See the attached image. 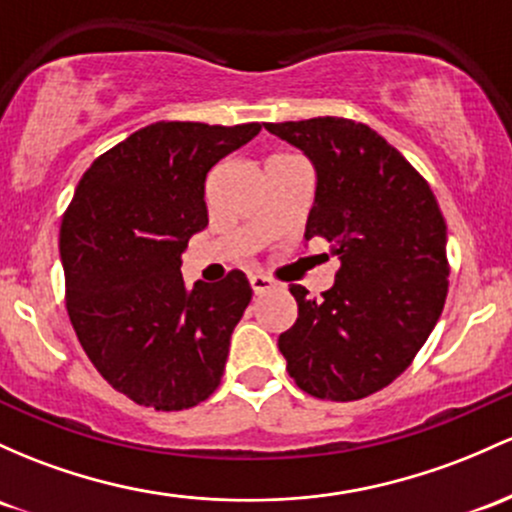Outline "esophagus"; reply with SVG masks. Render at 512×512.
I'll return each mask as SVG.
<instances>
[{"label": "esophagus", "instance_id": "esophagus-1", "mask_svg": "<svg viewBox=\"0 0 512 512\" xmlns=\"http://www.w3.org/2000/svg\"><path fill=\"white\" fill-rule=\"evenodd\" d=\"M250 286H252V291H255V296H260V294H265V291L272 289L274 284H272V279L262 277V274H252Z\"/></svg>", "mask_w": 512, "mask_h": 512}]
</instances>
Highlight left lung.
<instances>
[{
	"mask_svg": "<svg viewBox=\"0 0 512 512\" xmlns=\"http://www.w3.org/2000/svg\"><path fill=\"white\" fill-rule=\"evenodd\" d=\"M265 128L311 160L316 199L303 238H325L342 262L323 299L289 286L299 318L279 352L299 389L357 401L389 386L440 318L445 218L411 162L364 123L318 116Z\"/></svg>",
	"mask_w": 512,
	"mask_h": 512,
	"instance_id": "obj_1",
	"label": "left lung"
}]
</instances>
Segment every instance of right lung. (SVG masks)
<instances>
[{
	"label": "right lung",
	"mask_w": 512,
	"mask_h": 512,
	"mask_svg": "<svg viewBox=\"0 0 512 512\" xmlns=\"http://www.w3.org/2000/svg\"><path fill=\"white\" fill-rule=\"evenodd\" d=\"M260 123L160 121L92 162L60 226L67 313L97 372L138 406L184 411L221 384L252 289L184 286L182 252L209 226L206 174Z\"/></svg>",
	"instance_id": "right-lung-1"
}]
</instances>
